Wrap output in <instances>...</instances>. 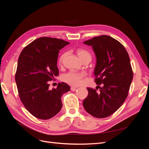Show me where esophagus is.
Segmentation results:
<instances>
[{
    "label": "esophagus",
    "mask_w": 149,
    "mask_h": 149,
    "mask_svg": "<svg viewBox=\"0 0 149 149\" xmlns=\"http://www.w3.org/2000/svg\"><path fill=\"white\" fill-rule=\"evenodd\" d=\"M76 88H74V87H71V91H76Z\"/></svg>",
    "instance_id": "esophagus-1"
}]
</instances>
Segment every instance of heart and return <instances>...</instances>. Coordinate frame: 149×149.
<instances>
[{"mask_svg": "<svg viewBox=\"0 0 149 149\" xmlns=\"http://www.w3.org/2000/svg\"><path fill=\"white\" fill-rule=\"evenodd\" d=\"M78 55L83 61H86L87 60L91 61L92 59V55L86 49L83 48H78L76 50ZM66 56V53H63L60 56L58 59V65H62L63 63L65 58ZM86 74L84 73H79L74 71H70L68 73L64 74L62 76L61 79L63 81L68 84L72 86H78L82 83L83 80L85 77Z\"/></svg>", "mask_w": 149, "mask_h": 149, "instance_id": "obj_1", "label": "heart"}]
</instances>
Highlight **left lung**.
Instances as JSON below:
<instances>
[{"label": "left lung", "mask_w": 149, "mask_h": 149, "mask_svg": "<svg viewBox=\"0 0 149 149\" xmlns=\"http://www.w3.org/2000/svg\"><path fill=\"white\" fill-rule=\"evenodd\" d=\"M92 46L97 58L94 69L98 89L87 88L88 95L83 107L89 114L105 118L115 112L125 101L133 79L129 54L118 40L107 35L95 37L84 42Z\"/></svg>", "instance_id": "8db88e82"}]
</instances>
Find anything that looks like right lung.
Instances as JSON below:
<instances>
[{"mask_svg":"<svg viewBox=\"0 0 149 149\" xmlns=\"http://www.w3.org/2000/svg\"><path fill=\"white\" fill-rule=\"evenodd\" d=\"M69 43L61 39L40 37L20 54L15 76L18 93L26 110L38 119L47 120L57 114L62 107V95L70 90L65 83L49 88V81L59 74L58 53Z\"/></svg>","mask_w":149,"mask_h":149,"instance_id":"right-lung-1","label":"right lung"}]
</instances>
